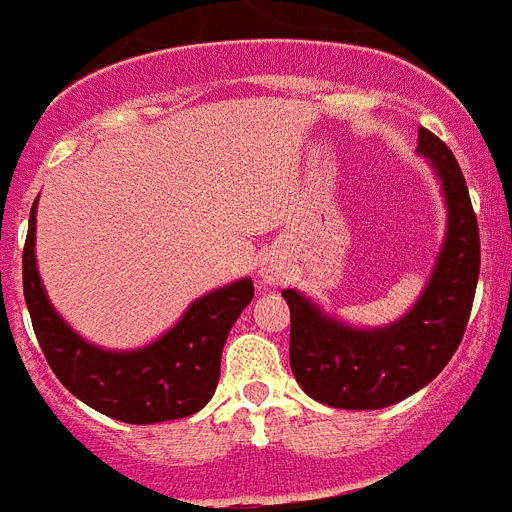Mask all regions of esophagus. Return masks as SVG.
<instances>
[{
    "instance_id": "esophagus-1",
    "label": "esophagus",
    "mask_w": 512,
    "mask_h": 512,
    "mask_svg": "<svg viewBox=\"0 0 512 512\" xmlns=\"http://www.w3.org/2000/svg\"><path fill=\"white\" fill-rule=\"evenodd\" d=\"M284 276H286V268L276 255H268L263 263H260V278H263V284L276 286L284 281Z\"/></svg>"
}]
</instances>
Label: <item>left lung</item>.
<instances>
[{
    "instance_id": "obj_1",
    "label": "left lung",
    "mask_w": 512,
    "mask_h": 512,
    "mask_svg": "<svg viewBox=\"0 0 512 512\" xmlns=\"http://www.w3.org/2000/svg\"><path fill=\"white\" fill-rule=\"evenodd\" d=\"M418 149L434 162L450 210L447 242L418 305L392 326L357 331L326 318L302 294L281 292L292 310V373L323 405L378 410L402 402L434 381L463 342L479 284V223L450 147L418 128Z\"/></svg>"
}]
</instances>
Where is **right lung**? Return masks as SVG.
<instances>
[{
	"label": "right lung",
	"mask_w": 512,
	"mask_h": 512,
	"mask_svg": "<svg viewBox=\"0 0 512 512\" xmlns=\"http://www.w3.org/2000/svg\"><path fill=\"white\" fill-rule=\"evenodd\" d=\"M36 202L23 247V294L49 368L81 402L123 423H160L197 413L215 394L220 352L255 286L242 278L205 294L168 334L136 352H105L73 334L52 310L36 257Z\"/></svg>",
	"instance_id": "right-lung-1"
}]
</instances>
